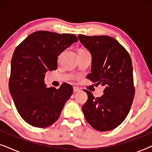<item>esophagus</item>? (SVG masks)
<instances>
[{"mask_svg": "<svg viewBox=\"0 0 152 152\" xmlns=\"http://www.w3.org/2000/svg\"><path fill=\"white\" fill-rule=\"evenodd\" d=\"M80 89L77 88V87H73V92L74 93H77V92H80Z\"/></svg>", "mask_w": 152, "mask_h": 152, "instance_id": "1", "label": "esophagus"}]
</instances>
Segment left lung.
Instances as JSON below:
<instances>
[{
    "label": "left lung",
    "instance_id": "left-lung-1",
    "mask_svg": "<svg viewBox=\"0 0 152 152\" xmlns=\"http://www.w3.org/2000/svg\"><path fill=\"white\" fill-rule=\"evenodd\" d=\"M92 56L91 73L87 78L104 87L100 97L85 90L88 99L82 111L95 129L107 132L117 127L127 116L134 97L132 62L126 49L109 36L79 34Z\"/></svg>",
    "mask_w": 152,
    "mask_h": 152
}]
</instances>
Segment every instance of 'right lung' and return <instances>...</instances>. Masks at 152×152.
Here are the masks:
<instances>
[{
  "instance_id": "right-lung-1",
  "label": "right lung",
  "mask_w": 152,
  "mask_h": 152,
  "mask_svg": "<svg viewBox=\"0 0 152 152\" xmlns=\"http://www.w3.org/2000/svg\"><path fill=\"white\" fill-rule=\"evenodd\" d=\"M78 41L72 34L37 31L16 47L11 61L9 88L21 118L30 125L47 127L57 121L72 94L70 84L47 88L45 73L57 70V58Z\"/></svg>"
}]
</instances>
